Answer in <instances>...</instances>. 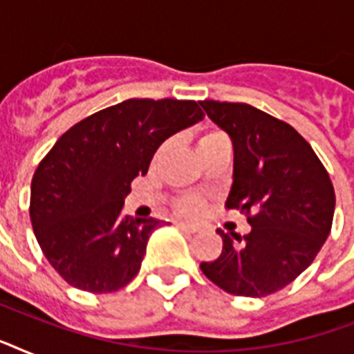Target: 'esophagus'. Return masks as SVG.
<instances>
[{"label": "esophagus", "mask_w": 354, "mask_h": 354, "mask_svg": "<svg viewBox=\"0 0 354 354\" xmlns=\"http://www.w3.org/2000/svg\"><path fill=\"white\" fill-rule=\"evenodd\" d=\"M176 226L180 227V230H183V232H189V233L198 232V227L193 226V224H187V222H176Z\"/></svg>", "instance_id": "obj_1"}]
</instances>
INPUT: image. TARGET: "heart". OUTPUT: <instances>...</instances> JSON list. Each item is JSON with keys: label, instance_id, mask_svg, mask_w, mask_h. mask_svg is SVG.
<instances>
[{"label": "heart", "instance_id": "1", "mask_svg": "<svg viewBox=\"0 0 354 354\" xmlns=\"http://www.w3.org/2000/svg\"><path fill=\"white\" fill-rule=\"evenodd\" d=\"M221 138H226L224 133L221 132H205L202 138H200V145H204V143H209V141H215V139H221ZM167 149V145H163L161 147V152ZM180 211L182 213H185V215L189 216H196L202 211V207H204V204L200 202L198 198H185L183 202H180Z\"/></svg>", "mask_w": 354, "mask_h": 354}]
</instances>
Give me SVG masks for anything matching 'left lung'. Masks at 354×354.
Segmentation results:
<instances>
[{"label":"left lung","mask_w":354,"mask_h":354,"mask_svg":"<svg viewBox=\"0 0 354 354\" xmlns=\"http://www.w3.org/2000/svg\"><path fill=\"white\" fill-rule=\"evenodd\" d=\"M232 138L233 183L227 209L246 213L252 232L222 230V253L200 268L233 296L264 297L305 272L327 241L335 187L313 147L285 121L244 102L200 101Z\"/></svg>","instance_id":"1"}]
</instances>
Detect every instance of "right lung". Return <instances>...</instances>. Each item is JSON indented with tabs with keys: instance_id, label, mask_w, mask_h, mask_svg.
Returning <instances> with one entry per match:
<instances>
[{
	"instance_id": "obj_1",
	"label": "right lung",
	"mask_w": 354,
	"mask_h": 354,
	"mask_svg": "<svg viewBox=\"0 0 354 354\" xmlns=\"http://www.w3.org/2000/svg\"><path fill=\"white\" fill-rule=\"evenodd\" d=\"M204 119L194 101L128 99L62 133L30 182L29 215L53 268L75 288L108 294L138 275L158 218L122 215L160 145Z\"/></svg>"
}]
</instances>
